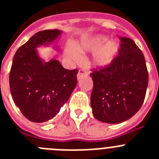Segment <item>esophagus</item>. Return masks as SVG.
<instances>
[{"label":"esophagus","instance_id":"34e87169","mask_svg":"<svg viewBox=\"0 0 159 159\" xmlns=\"http://www.w3.org/2000/svg\"><path fill=\"white\" fill-rule=\"evenodd\" d=\"M88 75V71H85V70H83V69H80L79 70V72L78 74H77V78L80 79L81 77H83L84 75Z\"/></svg>","mask_w":159,"mask_h":159}]
</instances>
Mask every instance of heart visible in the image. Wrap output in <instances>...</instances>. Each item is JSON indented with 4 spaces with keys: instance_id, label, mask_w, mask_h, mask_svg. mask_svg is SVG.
<instances>
[{
    "instance_id": "1",
    "label": "heart",
    "mask_w": 159,
    "mask_h": 159,
    "mask_svg": "<svg viewBox=\"0 0 159 159\" xmlns=\"http://www.w3.org/2000/svg\"><path fill=\"white\" fill-rule=\"evenodd\" d=\"M107 40V37L101 35L83 37L77 44L67 43L64 55L73 61H80L81 53L94 52L93 64L97 67H105L110 65L119 52V43L116 40Z\"/></svg>"
}]
</instances>
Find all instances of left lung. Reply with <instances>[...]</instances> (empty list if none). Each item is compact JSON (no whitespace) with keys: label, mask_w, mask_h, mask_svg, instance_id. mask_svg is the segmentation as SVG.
I'll return each instance as SVG.
<instances>
[{"label":"left lung","mask_w":159,"mask_h":159,"mask_svg":"<svg viewBox=\"0 0 159 159\" xmlns=\"http://www.w3.org/2000/svg\"><path fill=\"white\" fill-rule=\"evenodd\" d=\"M119 55L110 65L93 70L92 114L107 123H119L135 115L145 99L148 71L144 55L131 39L119 37Z\"/></svg>","instance_id":"obj_1"}]
</instances>
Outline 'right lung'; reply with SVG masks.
<instances>
[{"label":"right lung","mask_w":159,"mask_h":159,"mask_svg":"<svg viewBox=\"0 0 159 159\" xmlns=\"http://www.w3.org/2000/svg\"><path fill=\"white\" fill-rule=\"evenodd\" d=\"M58 29L38 32L14 55L9 73L12 99L25 117L43 123L57 116L77 84L78 70H67L58 60L40 59L36 47L47 45L61 34Z\"/></svg>","instance_id":"obj_1"}]
</instances>
